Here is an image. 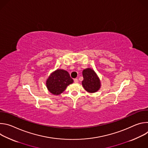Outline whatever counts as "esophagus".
<instances>
[{"instance_id": "obj_1", "label": "esophagus", "mask_w": 148, "mask_h": 148, "mask_svg": "<svg viewBox=\"0 0 148 148\" xmlns=\"http://www.w3.org/2000/svg\"><path fill=\"white\" fill-rule=\"evenodd\" d=\"M74 82H75V83H77V82H78V79H77V78L74 79Z\"/></svg>"}]
</instances>
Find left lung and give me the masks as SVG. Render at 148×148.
Instances as JSON below:
<instances>
[{
    "instance_id": "obj_1",
    "label": "left lung",
    "mask_w": 148,
    "mask_h": 148,
    "mask_svg": "<svg viewBox=\"0 0 148 148\" xmlns=\"http://www.w3.org/2000/svg\"><path fill=\"white\" fill-rule=\"evenodd\" d=\"M84 79L82 85L87 92L94 93L98 91L101 87V81L96 73L91 69L88 68L82 71Z\"/></svg>"
}]
</instances>
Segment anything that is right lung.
<instances>
[{"mask_svg":"<svg viewBox=\"0 0 148 148\" xmlns=\"http://www.w3.org/2000/svg\"><path fill=\"white\" fill-rule=\"evenodd\" d=\"M73 82L69 73L64 70L57 69L51 73L46 81L48 90L53 95H60L67 87Z\"/></svg>","mask_w":148,"mask_h":148,"instance_id":"obj_1","label":"right lung"}]
</instances>
